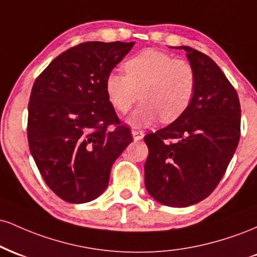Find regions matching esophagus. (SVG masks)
<instances>
[{
    "instance_id": "esophagus-1",
    "label": "esophagus",
    "mask_w": 257,
    "mask_h": 257,
    "mask_svg": "<svg viewBox=\"0 0 257 257\" xmlns=\"http://www.w3.org/2000/svg\"><path fill=\"white\" fill-rule=\"evenodd\" d=\"M132 134H133V138H134V140H141V139L144 138V132L143 131H139V129H137V128H134L132 131Z\"/></svg>"
}]
</instances>
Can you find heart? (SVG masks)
I'll return each instance as SVG.
<instances>
[{
    "label": "heart",
    "instance_id": "1",
    "mask_svg": "<svg viewBox=\"0 0 257 257\" xmlns=\"http://www.w3.org/2000/svg\"><path fill=\"white\" fill-rule=\"evenodd\" d=\"M124 75L110 72L105 91L112 107L126 113L138 101L141 104L129 116L134 126L152 124L161 117L164 123L179 118L192 101L197 76L185 59H176L157 49H144L123 63Z\"/></svg>",
    "mask_w": 257,
    "mask_h": 257
}]
</instances>
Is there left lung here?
Segmentation results:
<instances>
[{"instance_id": "left-lung-1", "label": "left lung", "mask_w": 257, "mask_h": 257, "mask_svg": "<svg viewBox=\"0 0 257 257\" xmlns=\"http://www.w3.org/2000/svg\"><path fill=\"white\" fill-rule=\"evenodd\" d=\"M197 76L190 106L172 124L145 135L146 190L168 206H190L209 196L225 175L240 138L237 90L216 63L191 47Z\"/></svg>"}]
</instances>
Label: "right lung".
<instances>
[{"mask_svg":"<svg viewBox=\"0 0 257 257\" xmlns=\"http://www.w3.org/2000/svg\"><path fill=\"white\" fill-rule=\"evenodd\" d=\"M135 42H84L41 72L29 101L28 140L47 186L69 203L106 190L112 164L133 141L105 91V79ZM110 125L113 130H108Z\"/></svg>","mask_w":257,"mask_h":257,"instance_id":"right-lung-1","label":"right lung"}]
</instances>
